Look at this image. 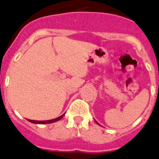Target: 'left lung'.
<instances>
[{
  "mask_svg": "<svg viewBox=\"0 0 159 159\" xmlns=\"http://www.w3.org/2000/svg\"><path fill=\"white\" fill-rule=\"evenodd\" d=\"M96 123H97V122H96ZM97 124H98V123H97Z\"/></svg>",
  "mask_w": 159,
  "mask_h": 159,
  "instance_id": "obj_1",
  "label": "left lung"
}]
</instances>
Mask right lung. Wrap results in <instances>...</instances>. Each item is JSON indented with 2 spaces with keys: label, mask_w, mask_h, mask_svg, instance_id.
<instances>
[{
  "label": "right lung",
  "mask_w": 159,
  "mask_h": 159,
  "mask_svg": "<svg viewBox=\"0 0 159 159\" xmlns=\"http://www.w3.org/2000/svg\"><path fill=\"white\" fill-rule=\"evenodd\" d=\"M63 116H64V114L59 116V117H57V118L52 119V120H29V119H28V120H29L30 122H31V123H34V124H49V123H52V122H55L57 121V120H60Z\"/></svg>",
  "instance_id": "1"
}]
</instances>
